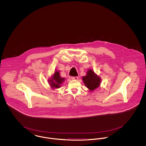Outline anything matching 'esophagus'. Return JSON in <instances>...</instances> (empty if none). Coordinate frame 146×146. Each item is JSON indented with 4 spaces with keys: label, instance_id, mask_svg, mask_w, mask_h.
<instances>
[{
    "label": "esophagus",
    "instance_id": "esophagus-1",
    "mask_svg": "<svg viewBox=\"0 0 146 146\" xmlns=\"http://www.w3.org/2000/svg\"><path fill=\"white\" fill-rule=\"evenodd\" d=\"M78 78H78V76H74V77H72V78H71V79H72V80H78Z\"/></svg>",
    "mask_w": 146,
    "mask_h": 146
}]
</instances>
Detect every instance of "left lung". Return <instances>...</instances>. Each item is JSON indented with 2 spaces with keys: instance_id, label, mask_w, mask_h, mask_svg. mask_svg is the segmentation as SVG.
<instances>
[{
  "instance_id": "obj_1",
  "label": "left lung",
  "mask_w": 146,
  "mask_h": 146,
  "mask_svg": "<svg viewBox=\"0 0 146 146\" xmlns=\"http://www.w3.org/2000/svg\"><path fill=\"white\" fill-rule=\"evenodd\" d=\"M82 79L85 85L91 92L100 87L101 81L100 76H97L94 70L91 69L88 70L86 75L83 76Z\"/></svg>"
}]
</instances>
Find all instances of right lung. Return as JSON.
<instances>
[{"mask_svg": "<svg viewBox=\"0 0 146 146\" xmlns=\"http://www.w3.org/2000/svg\"><path fill=\"white\" fill-rule=\"evenodd\" d=\"M64 80H65V78H62L60 76V71L55 70L53 75L48 79V81L50 87L52 89H54L60 88L61 86V85L63 83V82Z\"/></svg>", "mask_w": 146, "mask_h": 146, "instance_id": "right-lung-1", "label": "right lung"}]
</instances>
